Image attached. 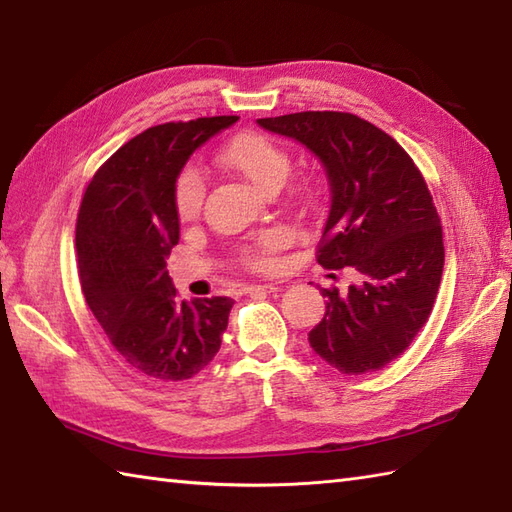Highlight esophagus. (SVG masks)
<instances>
[{"label":"esophagus","instance_id":"obj_1","mask_svg":"<svg viewBox=\"0 0 512 512\" xmlns=\"http://www.w3.org/2000/svg\"><path fill=\"white\" fill-rule=\"evenodd\" d=\"M248 295H270V292H277L279 288L273 284H262V286H248L244 288Z\"/></svg>","mask_w":512,"mask_h":512}]
</instances>
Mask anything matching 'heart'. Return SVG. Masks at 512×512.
I'll use <instances>...</instances> for the list:
<instances>
[{
    "label": "heart",
    "instance_id": "b5f03b06",
    "mask_svg": "<svg viewBox=\"0 0 512 512\" xmlns=\"http://www.w3.org/2000/svg\"><path fill=\"white\" fill-rule=\"evenodd\" d=\"M215 160L220 167L237 173L259 191L268 193L277 191L286 182L292 167L288 149L273 136L262 132H242L228 138L217 151ZM204 195V173L195 165H187L173 182V206H176L180 220H193L200 215ZM281 246H284V235L266 233L239 253V262L257 273H266L275 266L277 250Z\"/></svg>",
    "mask_w": 512,
    "mask_h": 512
}]
</instances>
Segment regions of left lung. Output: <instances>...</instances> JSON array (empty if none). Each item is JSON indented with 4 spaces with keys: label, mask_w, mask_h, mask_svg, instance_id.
<instances>
[{
    "label": "left lung",
    "mask_w": 512,
    "mask_h": 512,
    "mask_svg": "<svg viewBox=\"0 0 512 512\" xmlns=\"http://www.w3.org/2000/svg\"><path fill=\"white\" fill-rule=\"evenodd\" d=\"M257 123L323 162L330 213L317 262L350 268L356 279L341 295L321 288L328 301L308 334L312 350L341 374L376 372L407 350L438 297L444 244L427 182L394 138L356 114L297 112Z\"/></svg>",
    "instance_id": "left-lung-1"
}]
</instances>
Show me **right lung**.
<instances>
[{
  "mask_svg": "<svg viewBox=\"0 0 512 512\" xmlns=\"http://www.w3.org/2000/svg\"><path fill=\"white\" fill-rule=\"evenodd\" d=\"M237 118L145 129L96 169L76 217L85 301L116 354L162 383L193 378L213 361L235 303L180 299L165 259L180 239L176 176L195 149Z\"/></svg>",
  "mask_w": 512,
  "mask_h": 512,
  "instance_id": "obj_1",
  "label": "right lung"
}]
</instances>
